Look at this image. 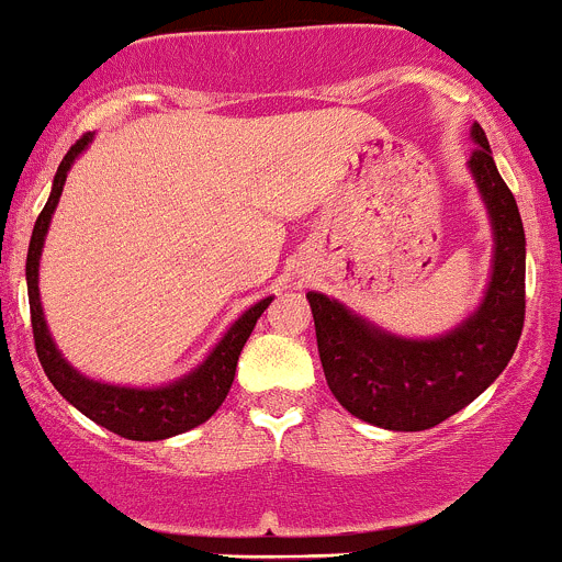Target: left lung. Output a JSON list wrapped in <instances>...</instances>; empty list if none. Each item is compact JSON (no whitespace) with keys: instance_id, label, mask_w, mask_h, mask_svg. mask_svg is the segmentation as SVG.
Wrapping results in <instances>:
<instances>
[{"instance_id":"left-lung-1","label":"left lung","mask_w":562,"mask_h":562,"mask_svg":"<svg viewBox=\"0 0 562 562\" xmlns=\"http://www.w3.org/2000/svg\"><path fill=\"white\" fill-rule=\"evenodd\" d=\"M470 171L494 232L492 279L481 305L437 338L380 330L322 292H308L322 369L347 413L391 431H424L475 402L508 366L525 325V226L494 166L483 127L472 125Z\"/></svg>"}]
</instances>
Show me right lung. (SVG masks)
<instances>
[{"instance_id": "obj_1", "label": "right lung", "mask_w": 562, "mask_h": 562, "mask_svg": "<svg viewBox=\"0 0 562 562\" xmlns=\"http://www.w3.org/2000/svg\"><path fill=\"white\" fill-rule=\"evenodd\" d=\"M90 142L92 133H85L68 149V155L59 164L57 175H54L52 196H48L43 213L37 215L35 229H32L30 254H26V292H30V314L37 358H41V366L48 380H52V385L63 393V398H68L79 413H85L98 426L125 437V440H166V437L182 435V431L204 424L224 404L226 393H229L232 382H235L237 358H240L254 325H257V319L262 316V311L268 308L273 297H265L257 305H251L224 333V338L215 344V349L207 355L204 363H199L191 374L180 376V380L169 382V385L125 387L109 385V382H98L79 374L63 358V352L54 344L52 333H48L41 305V289H37V268H41V254L43 243H46L48 224H52V215L57 210L59 196H63L65 177H68L74 160L85 153Z\"/></svg>"}]
</instances>
